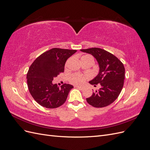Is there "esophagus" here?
Returning <instances> with one entry per match:
<instances>
[{
    "label": "esophagus",
    "mask_w": 150,
    "mask_h": 150,
    "mask_svg": "<svg viewBox=\"0 0 150 150\" xmlns=\"http://www.w3.org/2000/svg\"><path fill=\"white\" fill-rule=\"evenodd\" d=\"M76 88H78L81 90H83L84 89V87H83V86H77Z\"/></svg>",
    "instance_id": "1"
}]
</instances>
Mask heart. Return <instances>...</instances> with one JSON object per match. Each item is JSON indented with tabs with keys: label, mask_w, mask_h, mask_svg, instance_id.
I'll use <instances>...</instances> for the list:
<instances>
[{
	"label": "heart",
	"mask_w": 150,
	"mask_h": 150,
	"mask_svg": "<svg viewBox=\"0 0 150 150\" xmlns=\"http://www.w3.org/2000/svg\"><path fill=\"white\" fill-rule=\"evenodd\" d=\"M88 56H89L86 55V56H82L81 58V60L83 59V58H84L86 57H88ZM86 79V77L85 76L81 75L79 74H72L69 78V80L71 81V83L75 84V85L82 84L83 83H84Z\"/></svg>",
	"instance_id": "heart-1"
}]
</instances>
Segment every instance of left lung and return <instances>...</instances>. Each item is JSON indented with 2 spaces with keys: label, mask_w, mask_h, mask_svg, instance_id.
I'll list each match as a JSON object with an SVG mask.
<instances>
[{
  "label": "left lung",
  "mask_w": 150,
  "mask_h": 150,
  "mask_svg": "<svg viewBox=\"0 0 150 150\" xmlns=\"http://www.w3.org/2000/svg\"><path fill=\"white\" fill-rule=\"evenodd\" d=\"M81 51L91 54L99 65V73L89 81L94 85L99 84L101 88L86 98V101L95 108L110 105L118 97L123 87L125 69L122 63L115 56L105 50L93 47L81 49Z\"/></svg>",
  "instance_id": "left-lung-1"
}]
</instances>
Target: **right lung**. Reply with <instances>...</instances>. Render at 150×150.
Returning a JSON list of instances; mask_svg holds the SVG:
<instances>
[{"instance_id":"1","label":"right lung","mask_w":150,"mask_h":150,"mask_svg":"<svg viewBox=\"0 0 150 150\" xmlns=\"http://www.w3.org/2000/svg\"><path fill=\"white\" fill-rule=\"evenodd\" d=\"M76 50L53 48L40 55L33 62L27 74L29 91L34 100L46 108H56L66 101L74 87L64 84L61 88L52 81L64 71L67 59Z\"/></svg>"}]
</instances>
